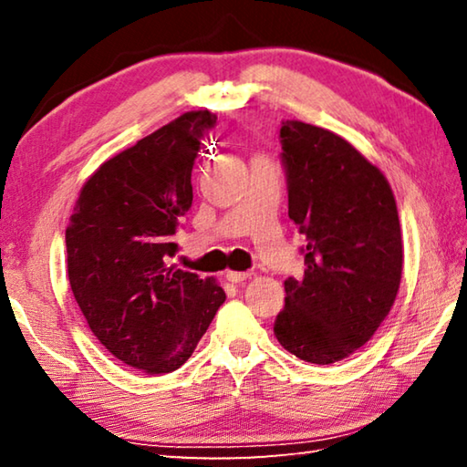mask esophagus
I'll list each match as a JSON object with an SVG mask.
<instances>
[{
  "label": "esophagus",
  "mask_w": 467,
  "mask_h": 467,
  "mask_svg": "<svg viewBox=\"0 0 467 467\" xmlns=\"http://www.w3.org/2000/svg\"><path fill=\"white\" fill-rule=\"evenodd\" d=\"M249 272H226V280L233 282V284H241L249 278Z\"/></svg>",
  "instance_id": "esophagus-1"
}]
</instances>
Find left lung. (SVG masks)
Instances as JSON below:
<instances>
[{"instance_id":"1","label":"left lung","mask_w":467,"mask_h":467,"mask_svg":"<svg viewBox=\"0 0 467 467\" xmlns=\"http://www.w3.org/2000/svg\"><path fill=\"white\" fill-rule=\"evenodd\" d=\"M280 144L305 274L284 280L274 334L300 360L331 365L391 311L404 264L398 208L383 172L334 131L282 121Z\"/></svg>"}]
</instances>
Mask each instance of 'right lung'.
<instances>
[{"instance_id":"obj_1","label":"right lung","mask_w":467,"mask_h":467,"mask_svg":"<svg viewBox=\"0 0 467 467\" xmlns=\"http://www.w3.org/2000/svg\"><path fill=\"white\" fill-rule=\"evenodd\" d=\"M210 110H192L107 161L86 181L66 231L67 278L92 334L125 365L177 370L210 327L224 290L169 265Z\"/></svg>"}]
</instances>
